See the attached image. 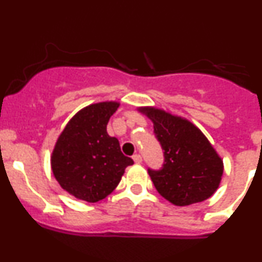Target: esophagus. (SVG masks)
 <instances>
[{
    "instance_id": "obj_1",
    "label": "esophagus",
    "mask_w": 262,
    "mask_h": 262,
    "mask_svg": "<svg viewBox=\"0 0 262 262\" xmlns=\"http://www.w3.org/2000/svg\"><path fill=\"white\" fill-rule=\"evenodd\" d=\"M133 160L135 164H140V162L143 161V158H141L139 154H135V155H133Z\"/></svg>"
}]
</instances>
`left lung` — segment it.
I'll use <instances>...</instances> for the list:
<instances>
[{"mask_svg":"<svg viewBox=\"0 0 262 262\" xmlns=\"http://www.w3.org/2000/svg\"><path fill=\"white\" fill-rule=\"evenodd\" d=\"M154 124L164 150L161 170H148L155 188L165 200L183 207L203 202L214 194L224 165L200 128L188 119L156 107H138Z\"/></svg>","mask_w":262,"mask_h":262,"instance_id":"1","label":"left lung"}]
</instances>
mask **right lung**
<instances>
[{
	"mask_svg": "<svg viewBox=\"0 0 262 262\" xmlns=\"http://www.w3.org/2000/svg\"><path fill=\"white\" fill-rule=\"evenodd\" d=\"M119 102L92 103L69 121L54 146L50 164L62 189L77 200L95 203L106 198L134 161L123 155L107 124Z\"/></svg>",
	"mask_w": 262,
	"mask_h": 262,
	"instance_id": "add662e5",
	"label": "right lung"
}]
</instances>
